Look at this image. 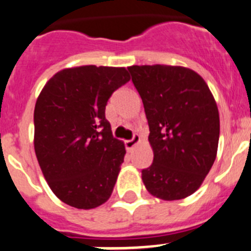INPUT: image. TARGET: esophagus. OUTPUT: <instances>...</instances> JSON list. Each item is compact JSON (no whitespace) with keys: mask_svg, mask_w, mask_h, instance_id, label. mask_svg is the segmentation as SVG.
Returning <instances> with one entry per match:
<instances>
[{"mask_svg":"<svg viewBox=\"0 0 251 251\" xmlns=\"http://www.w3.org/2000/svg\"><path fill=\"white\" fill-rule=\"evenodd\" d=\"M140 142V135L139 134H134L132 139L131 140H126L125 141V148L127 151H131L134 149L135 145H137Z\"/></svg>","mask_w":251,"mask_h":251,"instance_id":"esophagus-1","label":"esophagus"}]
</instances>
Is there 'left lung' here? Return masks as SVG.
Listing matches in <instances>:
<instances>
[{"label": "left lung", "mask_w": 251, "mask_h": 251, "mask_svg": "<svg viewBox=\"0 0 251 251\" xmlns=\"http://www.w3.org/2000/svg\"><path fill=\"white\" fill-rule=\"evenodd\" d=\"M150 128L153 161L142 181L151 195L180 200L198 190L215 161L220 120L201 76L181 66H130Z\"/></svg>", "instance_id": "1"}]
</instances>
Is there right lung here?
I'll use <instances>...</instances> for the list:
<instances>
[{"label": "right lung", "mask_w": 251, "mask_h": 251, "mask_svg": "<svg viewBox=\"0 0 251 251\" xmlns=\"http://www.w3.org/2000/svg\"><path fill=\"white\" fill-rule=\"evenodd\" d=\"M127 81L125 67H72L55 74L38 95L36 157L52 193L70 206L94 209L111 196L126 150L112 136L105 109Z\"/></svg>", "instance_id": "add662e5"}]
</instances>
